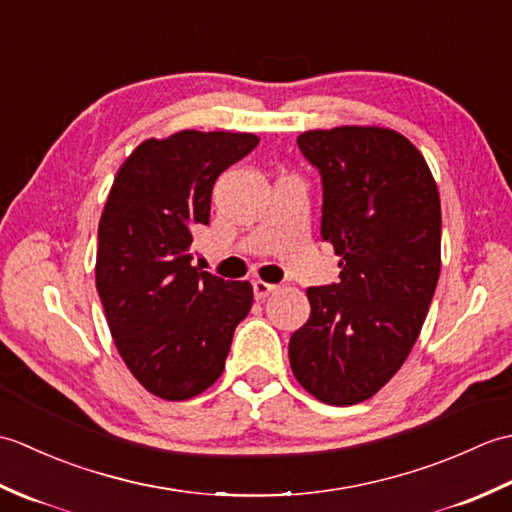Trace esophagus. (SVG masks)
I'll return each mask as SVG.
<instances>
[{
  "mask_svg": "<svg viewBox=\"0 0 512 512\" xmlns=\"http://www.w3.org/2000/svg\"><path fill=\"white\" fill-rule=\"evenodd\" d=\"M275 288H277V286L266 284V281H262V279H255V281H253V295H255L257 301L266 299V297L270 295V292H275Z\"/></svg>",
  "mask_w": 512,
  "mask_h": 512,
  "instance_id": "1",
  "label": "esophagus"
}]
</instances>
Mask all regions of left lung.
Listing matches in <instances>:
<instances>
[{
	"mask_svg": "<svg viewBox=\"0 0 512 512\" xmlns=\"http://www.w3.org/2000/svg\"><path fill=\"white\" fill-rule=\"evenodd\" d=\"M297 145L321 176V239L341 255V281L308 288L290 367L312 396L354 405L418 339L440 277V195L420 151L391 129H314Z\"/></svg>",
	"mask_w": 512,
	"mask_h": 512,
	"instance_id": "8db88e82",
	"label": "left lung"
}]
</instances>
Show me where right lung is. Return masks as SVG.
<instances>
[{"label":"right lung","instance_id":"obj_1","mask_svg":"<svg viewBox=\"0 0 512 512\" xmlns=\"http://www.w3.org/2000/svg\"><path fill=\"white\" fill-rule=\"evenodd\" d=\"M259 145L253 134L178 132L145 140L118 171L99 224L96 290L138 383L165 400L220 378L233 332L253 306L248 281L191 266L222 171Z\"/></svg>","mask_w":512,"mask_h":512}]
</instances>
